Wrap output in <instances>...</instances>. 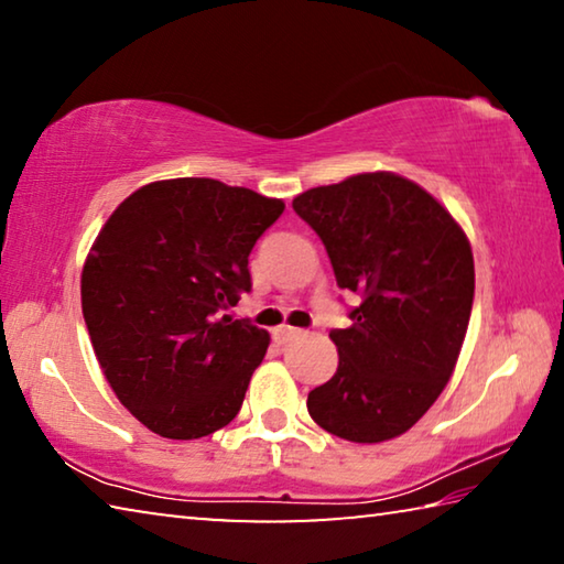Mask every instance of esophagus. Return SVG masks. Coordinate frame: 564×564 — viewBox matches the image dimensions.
<instances>
[{
	"label": "esophagus",
	"mask_w": 564,
	"mask_h": 564,
	"mask_svg": "<svg viewBox=\"0 0 564 564\" xmlns=\"http://www.w3.org/2000/svg\"><path fill=\"white\" fill-rule=\"evenodd\" d=\"M299 336H303V330L301 328H291V326H279V328L273 330V338L279 340V343H289V340L299 338Z\"/></svg>",
	"instance_id": "obj_1"
}]
</instances>
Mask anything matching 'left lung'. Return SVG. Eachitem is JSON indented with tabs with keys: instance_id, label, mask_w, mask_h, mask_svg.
<instances>
[{
	"instance_id": "left-lung-1",
	"label": "left lung",
	"mask_w": 564,
	"mask_h": 564,
	"mask_svg": "<svg viewBox=\"0 0 564 564\" xmlns=\"http://www.w3.org/2000/svg\"><path fill=\"white\" fill-rule=\"evenodd\" d=\"M293 212L321 236L340 289L360 293L330 330L338 370L308 393L316 423L350 443L410 431L451 380L475 295L470 241L441 202L390 171L303 191Z\"/></svg>"
}]
</instances>
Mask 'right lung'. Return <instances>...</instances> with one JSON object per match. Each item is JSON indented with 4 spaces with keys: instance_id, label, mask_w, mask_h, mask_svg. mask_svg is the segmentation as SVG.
<instances>
[{
    "instance_id": "1",
    "label": "right lung",
    "mask_w": 564,
    "mask_h": 564,
    "mask_svg": "<svg viewBox=\"0 0 564 564\" xmlns=\"http://www.w3.org/2000/svg\"><path fill=\"white\" fill-rule=\"evenodd\" d=\"M285 204L216 178H169L117 206L82 271V313L121 405L194 441L231 423L269 333L221 316L251 291L248 253Z\"/></svg>"
}]
</instances>
